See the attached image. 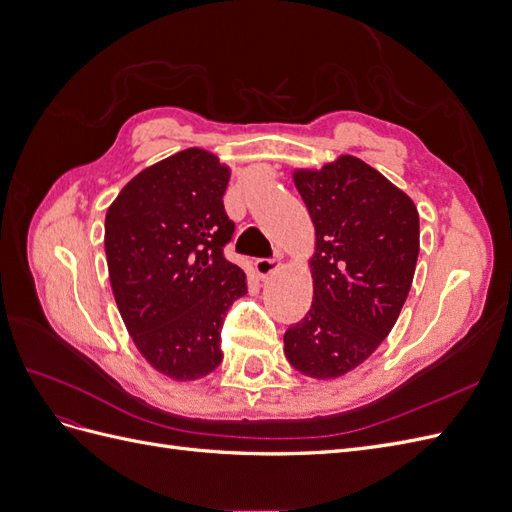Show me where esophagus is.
<instances>
[{
  "label": "esophagus",
  "instance_id": "esophagus-1",
  "mask_svg": "<svg viewBox=\"0 0 512 512\" xmlns=\"http://www.w3.org/2000/svg\"><path fill=\"white\" fill-rule=\"evenodd\" d=\"M254 267L260 280H267V277H271L277 269H280V258H258Z\"/></svg>",
  "mask_w": 512,
  "mask_h": 512
}]
</instances>
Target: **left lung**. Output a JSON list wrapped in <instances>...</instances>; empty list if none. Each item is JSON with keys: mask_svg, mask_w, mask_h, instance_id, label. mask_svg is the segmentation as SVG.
<instances>
[{"mask_svg": "<svg viewBox=\"0 0 512 512\" xmlns=\"http://www.w3.org/2000/svg\"><path fill=\"white\" fill-rule=\"evenodd\" d=\"M292 179L316 228L314 301L286 331L284 354L303 376L331 380L367 361L397 322L416 269L418 211L354 156Z\"/></svg>", "mask_w": 512, "mask_h": 512, "instance_id": "obj_1", "label": "left lung"}]
</instances>
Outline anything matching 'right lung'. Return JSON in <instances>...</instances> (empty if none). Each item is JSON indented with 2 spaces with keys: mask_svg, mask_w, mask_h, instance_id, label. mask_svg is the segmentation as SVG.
<instances>
[{
  "mask_svg": "<svg viewBox=\"0 0 512 512\" xmlns=\"http://www.w3.org/2000/svg\"><path fill=\"white\" fill-rule=\"evenodd\" d=\"M230 168L183 149L141 170L106 211L104 250L119 314L147 363L188 382L222 363V322L247 292L224 258L235 222L224 211Z\"/></svg>",
  "mask_w": 512,
  "mask_h": 512,
  "instance_id": "right-lung-1",
  "label": "right lung"
}]
</instances>
